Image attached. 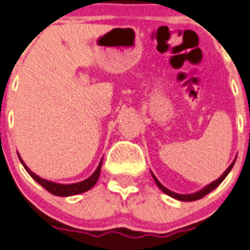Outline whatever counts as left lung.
Returning a JSON list of instances; mask_svg holds the SVG:
<instances>
[{"instance_id": "left-lung-1", "label": "left lung", "mask_w": 250, "mask_h": 250, "mask_svg": "<svg viewBox=\"0 0 250 250\" xmlns=\"http://www.w3.org/2000/svg\"><path fill=\"white\" fill-rule=\"evenodd\" d=\"M235 159H237V158H235ZM235 159L233 160V163H232V164L229 165V167H228V169L226 170V171L223 172V174L221 175L220 178L217 179V180H214L213 183H211V184H208V185H207V186H205V188H202V190L197 191V192L188 193V195H181V193L172 192V191H170L169 188H165L164 185H162V184L159 183V180H158V179L155 178V176H154V174H153V172H151V176H153L154 181H155V184H157V185H158V188H159L160 190L163 191V192H165V193H167V195L171 196V197H174V199L179 200V201H196V200H200V199H202V197H204V196H206L207 193H209V192H211V191H213L214 188H217V186L220 185V184L222 183L223 180H225V179H226V176H227V175L229 174V171H230V170H232L233 165H234V163H235Z\"/></svg>"}]
</instances>
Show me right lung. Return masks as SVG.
Here are the masks:
<instances>
[{
	"instance_id": "obj_1",
	"label": "right lung",
	"mask_w": 250,
	"mask_h": 250,
	"mask_svg": "<svg viewBox=\"0 0 250 250\" xmlns=\"http://www.w3.org/2000/svg\"><path fill=\"white\" fill-rule=\"evenodd\" d=\"M20 160H21V163L23 164V167H24V169L28 171V174H29L30 176H32V178H33L34 180L39 184V185L43 186L46 191H49V192L53 193V195L62 196V197H64V196L78 195V193H83V192H85V191H88L90 188H92L93 185H95V184L97 183V180H99L100 172H101V167H102V160H101L99 164V167H97V169L95 170V172L91 175L90 178H87L86 180L81 181V183L57 184V183H53V181H48V180H45V179L39 178L38 175H36L34 172H32L29 169H28V167L24 164V163H23V160L21 159V157H20Z\"/></svg>"
}]
</instances>
